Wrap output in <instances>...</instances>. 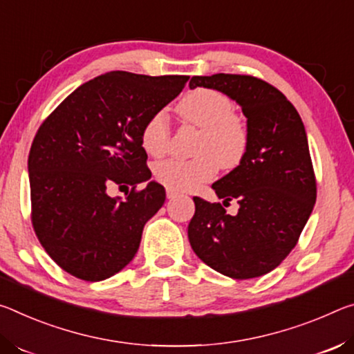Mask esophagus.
<instances>
[{"mask_svg": "<svg viewBox=\"0 0 354 354\" xmlns=\"http://www.w3.org/2000/svg\"><path fill=\"white\" fill-rule=\"evenodd\" d=\"M178 194H180V193H178V191H176V189H171V188H166V196H167V199H174V198H177Z\"/></svg>", "mask_w": 354, "mask_h": 354, "instance_id": "esophagus-1", "label": "esophagus"}]
</instances>
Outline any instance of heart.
I'll use <instances>...</instances> for the list:
<instances>
[{
  "label": "heart",
  "instance_id": "b5f03b06",
  "mask_svg": "<svg viewBox=\"0 0 354 354\" xmlns=\"http://www.w3.org/2000/svg\"><path fill=\"white\" fill-rule=\"evenodd\" d=\"M183 122L201 129L193 158H169L155 165V177L176 191H193L212 180L221 165L224 169L239 166L248 152L249 131L243 119L234 114V103L223 92L207 88L189 91L177 106ZM169 125L163 113H156L144 125L141 144L152 156L167 152Z\"/></svg>",
  "mask_w": 354,
  "mask_h": 354
}]
</instances>
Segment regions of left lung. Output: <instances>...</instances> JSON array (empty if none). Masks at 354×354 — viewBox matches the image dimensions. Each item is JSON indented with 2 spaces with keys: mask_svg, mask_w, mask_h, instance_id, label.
Here are the masks:
<instances>
[{
  "mask_svg": "<svg viewBox=\"0 0 354 354\" xmlns=\"http://www.w3.org/2000/svg\"><path fill=\"white\" fill-rule=\"evenodd\" d=\"M223 92L246 115L249 146L241 163L212 185L219 199L239 202L227 215L219 202L193 198L191 248L202 262L232 279L274 270L292 249L317 199L315 174L299 114L287 97L251 75L193 77L189 88Z\"/></svg>",
  "mask_w": 354,
  "mask_h": 354,
  "instance_id": "1",
  "label": "left lung"
}]
</instances>
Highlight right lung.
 I'll use <instances>...</instances> for the list:
<instances>
[{"label": "right lung", "mask_w": 354, "mask_h": 354, "mask_svg": "<svg viewBox=\"0 0 354 354\" xmlns=\"http://www.w3.org/2000/svg\"><path fill=\"white\" fill-rule=\"evenodd\" d=\"M187 75H100L75 89L40 125L28 158L31 221L40 245L64 271L97 282L119 273L138 252L142 229L165 188L138 183L152 172L141 133L172 102ZM131 184L125 200L109 184Z\"/></svg>", "instance_id": "add662e5"}]
</instances>
